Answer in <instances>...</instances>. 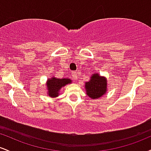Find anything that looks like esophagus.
<instances>
[{
  "label": "esophagus",
  "instance_id": "obj_1",
  "mask_svg": "<svg viewBox=\"0 0 151 151\" xmlns=\"http://www.w3.org/2000/svg\"><path fill=\"white\" fill-rule=\"evenodd\" d=\"M72 77L74 78V80H77L78 75H77V72H72Z\"/></svg>",
  "mask_w": 151,
  "mask_h": 151
}]
</instances>
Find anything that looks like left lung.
<instances>
[{"label": "left lung", "instance_id": "1", "mask_svg": "<svg viewBox=\"0 0 151 151\" xmlns=\"http://www.w3.org/2000/svg\"><path fill=\"white\" fill-rule=\"evenodd\" d=\"M86 93L91 99L101 97L107 91V79L99 73H94L90 77L89 81L85 82L84 86Z\"/></svg>", "mask_w": 151, "mask_h": 151}]
</instances>
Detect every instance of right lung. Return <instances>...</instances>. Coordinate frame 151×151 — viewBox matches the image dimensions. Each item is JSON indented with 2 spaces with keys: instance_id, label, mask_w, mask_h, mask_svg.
Masks as SVG:
<instances>
[{
  "instance_id": "1",
  "label": "right lung",
  "mask_w": 151,
  "mask_h": 151,
  "mask_svg": "<svg viewBox=\"0 0 151 151\" xmlns=\"http://www.w3.org/2000/svg\"><path fill=\"white\" fill-rule=\"evenodd\" d=\"M72 80L70 78H56L55 76L47 79L46 82V88L47 89V94L52 98L58 97L60 95V91L63 86L71 84Z\"/></svg>"
}]
</instances>
